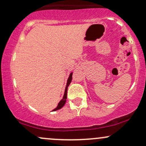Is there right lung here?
Here are the masks:
<instances>
[{"instance_id":"obj_1","label":"right lung","mask_w":146,"mask_h":146,"mask_svg":"<svg viewBox=\"0 0 146 146\" xmlns=\"http://www.w3.org/2000/svg\"><path fill=\"white\" fill-rule=\"evenodd\" d=\"M72 75H73V73H71V74H70L69 77H68V80H67V83H66V88H65V91H64V97L62 98V100H61V101H60L59 103H58V106L56 107V108H55L54 110H53V111H56V110H58L60 109V108H62V107L64 106L65 103H66V98H67V89H68V87L69 86V84H71V80H72Z\"/></svg>"}]
</instances>
